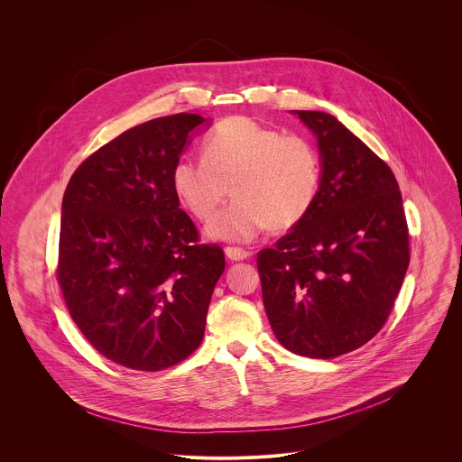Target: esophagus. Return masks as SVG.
Segmentation results:
<instances>
[{
    "instance_id": "34e87169",
    "label": "esophagus",
    "mask_w": 462,
    "mask_h": 462,
    "mask_svg": "<svg viewBox=\"0 0 462 462\" xmlns=\"http://www.w3.org/2000/svg\"><path fill=\"white\" fill-rule=\"evenodd\" d=\"M226 256L231 260V262H242V260H247L251 254L242 249V247H226Z\"/></svg>"
}]
</instances>
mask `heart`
<instances>
[{
  "label": "heart",
  "mask_w": 462,
  "mask_h": 462,
  "mask_svg": "<svg viewBox=\"0 0 462 462\" xmlns=\"http://www.w3.org/2000/svg\"><path fill=\"white\" fill-rule=\"evenodd\" d=\"M172 187L183 206L209 220L208 235L226 242H251L268 227L288 231L311 209L320 187V156L302 134H282L244 116L229 117L204 138V158L181 156Z\"/></svg>",
  "instance_id": "heart-1"
}]
</instances>
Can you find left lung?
I'll return each mask as SVG.
<instances>
[{"mask_svg":"<svg viewBox=\"0 0 462 462\" xmlns=\"http://www.w3.org/2000/svg\"><path fill=\"white\" fill-rule=\"evenodd\" d=\"M315 133L322 178L310 213L258 253L279 343L332 359L386 324L409 266V231L392 169L334 116L293 110Z\"/></svg>","mask_w":462,"mask_h":462,"instance_id":"8db88e82","label":"left lung"}]
</instances>
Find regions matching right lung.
<instances>
[{"label": "right lung", "instance_id": "obj_1", "mask_svg": "<svg viewBox=\"0 0 462 462\" xmlns=\"http://www.w3.org/2000/svg\"><path fill=\"white\" fill-rule=\"evenodd\" d=\"M202 123L176 114L119 134L74 171L62 200L67 310L99 354L132 370L158 372L198 348L226 266L218 245L199 244L172 187Z\"/></svg>", "mask_w": 462, "mask_h": 462}]
</instances>
